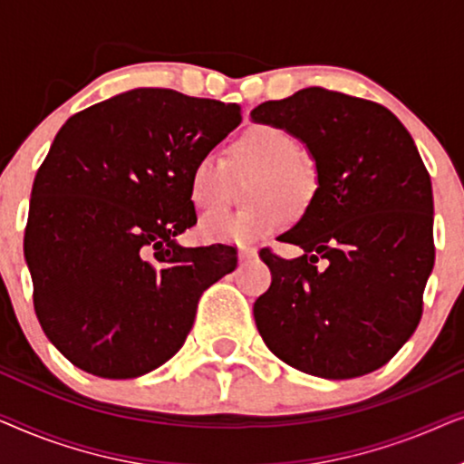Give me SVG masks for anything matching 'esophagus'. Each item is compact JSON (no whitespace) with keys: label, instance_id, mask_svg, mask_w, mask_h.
<instances>
[{"label":"esophagus","instance_id":"esophagus-1","mask_svg":"<svg viewBox=\"0 0 464 464\" xmlns=\"http://www.w3.org/2000/svg\"><path fill=\"white\" fill-rule=\"evenodd\" d=\"M256 257H257L256 246H246V245L238 246V259H240V262H249V259H256Z\"/></svg>","mask_w":464,"mask_h":464}]
</instances>
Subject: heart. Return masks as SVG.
Returning <instances> with one entry per match:
<instances>
[{
  "label": "heart",
  "mask_w": 464,
  "mask_h": 464,
  "mask_svg": "<svg viewBox=\"0 0 464 464\" xmlns=\"http://www.w3.org/2000/svg\"><path fill=\"white\" fill-rule=\"evenodd\" d=\"M234 169L256 173L246 211H213L200 219L202 237L221 243H249L276 232L287 221V208L302 211L314 194L316 177L300 156L295 139L270 124H256L230 145ZM227 183L226 164L215 154H202L189 169V200L200 211L224 200Z\"/></svg>",
  "instance_id": "heart-1"
}]
</instances>
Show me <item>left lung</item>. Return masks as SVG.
Instances as JSON below:
<instances>
[{
	"mask_svg": "<svg viewBox=\"0 0 464 464\" xmlns=\"http://www.w3.org/2000/svg\"><path fill=\"white\" fill-rule=\"evenodd\" d=\"M306 145L316 189L281 237L304 251L264 249L272 285L253 304L266 346L327 380L370 373L395 357L422 314L435 262L433 189L414 139L372 101L304 88L251 111Z\"/></svg>",
	"mask_w": 464,
	"mask_h": 464,
	"instance_id": "1",
	"label": "left lung"
}]
</instances>
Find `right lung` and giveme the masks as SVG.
I'll return each instance as SVG.
<instances>
[{"label": "right lung", "mask_w": 464, "mask_h": 464, "mask_svg": "<svg viewBox=\"0 0 464 464\" xmlns=\"http://www.w3.org/2000/svg\"><path fill=\"white\" fill-rule=\"evenodd\" d=\"M240 124V107L135 88L75 113L37 170L24 257L48 340L101 378L173 357L202 291L237 268L227 245L181 246L196 224L189 169Z\"/></svg>", "instance_id": "add662e5"}]
</instances>
